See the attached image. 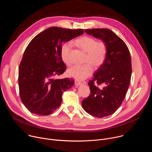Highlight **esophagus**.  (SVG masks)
Listing matches in <instances>:
<instances>
[{
	"label": "esophagus",
	"instance_id": "1",
	"mask_svg": "<svg viewBox=\"0 0 152 152\" xmlns=\"http://www.w3.org/2000/svg\"><path fill=\"white\" fill-rule=\"evenodd\" d=\"M75 85H76V86H80V85H82V83L81 82H80L79 80H75Z\"/></svg>",
	"mask_w": 152,
	"mask_h": 152
}]
</instances>
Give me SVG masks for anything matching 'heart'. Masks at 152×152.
Instances as JSON below:
<instances>
[{"instance_id":"obj_1","label":"heart","mask_w":152,"mask_h":152,"mask_svg":"<svg viewBox=\"0 0 152 152\" xmlns=\"http://www.w3.org/2000/svg\"><path fill=\"white\" fill-rule=\"evenodd\" d=\"M75 44L85 53L83 66H74L67 71V75L78 80H83L91 76L93 72L92 65L95 68L100 67L103 63L106 55L107 48L103 41L96 40L88 36H84L77 39ZM72 50L70 43H65L61 49V55L63 62L67 66H70L72 62L70 55Z\"/></svg>"}]
</instances>
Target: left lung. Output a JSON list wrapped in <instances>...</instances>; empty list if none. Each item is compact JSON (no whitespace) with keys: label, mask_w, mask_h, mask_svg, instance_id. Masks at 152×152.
I'll list each match as a JSON object with an SVG mask.
<instances>
[{"label":"left lung","mask_w":152,"mask_h":152,"mask_svg":"<svg viewBox=\"0 0 152 152\" xmlns=\"http://www.w3.org/2000/svg\"><path fill=\"white\" fill-rule=\"evenodd\" d=\"M85 32L105 43L107 48L103 63L88 83L91 94L82 102L83 110L99 118L114 114L121 104L132 75L131 58L125 42L108 29H85ZM103 84L100 89L94 84Z\"/></svg>","instance_id":"obj_1"}]
</instances>
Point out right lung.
Returning a JSON list of instances; mask_svg holds the SVG:
<instances>
[{
  "label": "right lung",
  "instance_id": "right-lung-1",
  "mask_svg": "<svg viewBox=\"0 0 152 152\" xmlns=\"http://www.w3.org/2000/svg\"><path fill=\"white\" fill-rule=\"evenodd\" d=\"M83 34L81 29L50 27L29 42L19 66L18 86L21 100L31 113L47 115L60 106L62 93L75 83L73 79L53 78L66 69L62 45Z\"/></svg>",
  "mask_w": 152,
  "mask_h": 152
}]
</instances>
